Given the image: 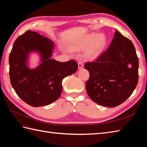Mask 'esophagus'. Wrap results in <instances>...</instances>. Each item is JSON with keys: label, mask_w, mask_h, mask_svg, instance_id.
<instances>
[{"label": "esophagus", "mask_w": 147, "mask_h": 147, "mask_svg": "<svg viewBox=\"0 0 147 147\" xmlns=\"http://www.w3.org/2000/svg\"><path fill=\"white\" fill-rule=\"evenodd\" d=\"M83 66H84V65H83V62L82 61H79L78 62V69H81L83 68Z\"/></svg>", "instance_id": "34e87169"}]
</instances>
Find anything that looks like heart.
Returning <instances> with one entry per match:
<instances>
[{
    "instance_id": "heart-1",
    "label": "heart",
    "mask_w": 147,
    "mask_h": 147,
    "mask_svg": "<svg viewBox=\"0 0 147 147\" xmlns=\"http://www.w3.org/2000/svg\"><path fill=\"white\" fill-rule=\"evenodd\" d=\"M106 45L107 38L104 35L92 33L72 42L69 45V49L76 52L85 49L83 57L86 60L93 61L101 55Z\"/></svg>"
}]
</instances>
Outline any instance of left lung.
<instances>
[{
    "instance_id": "1",
    "label": "left lung",
    "mask_w": 147,
    "mask_h": 147,
    "mask_svg": "<svg viewBox=\"0 0 147 147\" xmlns=\"http://www.w3.org/2000/svg\"><path fill=\"white\" fill-rule=\"evenodd\" d=\"M139 61L133 43L117 30L107 51L95 62H86L90 73L86 90L98 105L115 107L132 94L138 82Z\"/></svg>"
}]
</instances>
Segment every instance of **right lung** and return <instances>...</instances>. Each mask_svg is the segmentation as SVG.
Returning a JSON list of instances; mask_svg holds the SVG:
<instances>
[{
	"label": "right lung",
	"mask_w": 147,
	"mask_h": 147,
	"mask_svg": "<svg viewBox=\"0 0 147 147\" xmlns=\"http://www.w3.org/2000/svg\"><path fill=\"white\" fill-rule=\"evenodd\" d=\"M54 49L52 40L28 30L18 37L9 55L11 85L17 95L32 107L49 105L57 100L62 91V80L78 69L75 61L61 62L52 59ZM33 51L40 55L41 63L30 69L27 64Z\"/></svg>",
	"instance_id": "right-lung-1"
}]
</instances>
